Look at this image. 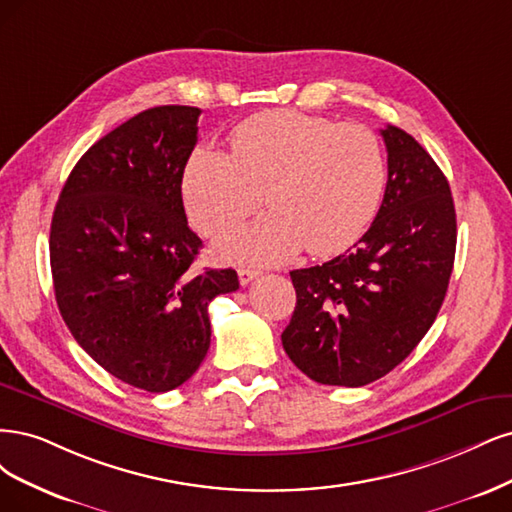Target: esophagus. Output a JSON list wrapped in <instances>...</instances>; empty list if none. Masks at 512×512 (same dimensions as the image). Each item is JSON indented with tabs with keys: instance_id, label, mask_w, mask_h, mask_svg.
<instances>
[{
	"instance_id": "obj_1",
	"label": "esophagus",
	"mask_w": 512,
	"mask_h": 512,
	"mask_svg": "<svg viewBox=\"0 0 512 512\" xmlns=\"http://www.w3.org/2000/svg\"><path fill=\"white\" fill-rule=\"evenodd\" d=\"M259 274H261L259 270H251V268H242V270H238V278H240V283H242V285H249L251 280H255Z\"/></svg>"
}]
</instances>
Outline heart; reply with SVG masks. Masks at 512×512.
<instances>
[{"mask_svg":"<svg viewBox=\"0 0 512 512\" xmlns=\"http://www.w3.org/2000/svg\"><path fill=\"white\" fill-rule=\"evenodd\" d=\"M232 151L197 148L183 195L206 236L272 208L219 240L225 259L280 263L306 249L315 257L353 246L374 221L387 187V159L372 129L298 110H270L234 127Z\"/></svg>","mask_w":512,"mask_h":512,"instance_id":"heart-1","label":"heart"}]
</instances>
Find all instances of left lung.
Returning <instances> with one entry per match:
<instances>
[{
  "mask_svg": "<svg viewBox=\"0 0 512 512\" xmlns=\"http://www.w3.org/2000/svg\"><path fill=\"white\" fill-rule=\"evenodd\" d=\"M387 187L349 253L293 270L289 359L321 385L361 387L412 353L436 321L455 261L457 221L447 176L430 153L387 125Z\"/></svg>",
  "mask_w": 512,
  "mask_h": 512,
  "instance_id": "1",
  "label": "left lung"
}]
</instances>
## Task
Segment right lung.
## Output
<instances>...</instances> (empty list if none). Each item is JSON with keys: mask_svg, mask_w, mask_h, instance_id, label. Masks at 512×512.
Wrapping results in <instances>:
<instances>
[{"mask_svg": "<svg viewBox=\"0 0 512 512\" xmlns=\"http://www.w3.org/2000/svg\"><path fill=\"white\" fill-rule=\"evenodd\" d=\"M193 106H157L97 140L70 172L51 223L61 317L93 361L151 393L183 385L210 346L208 304L236 270H197L183 206Z\"/></svg>", "mask_w": 512, "mask_h": 512, "instance_id": "right-lung-1", "label": "right lung"}]
</instances>
